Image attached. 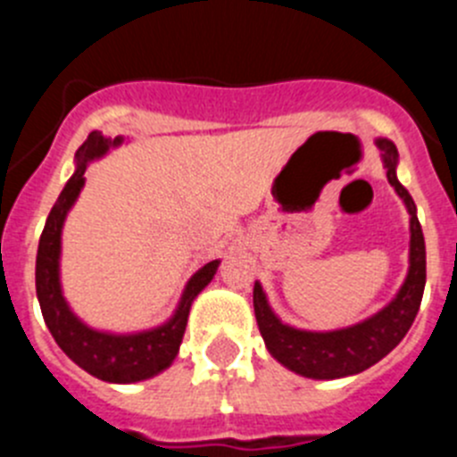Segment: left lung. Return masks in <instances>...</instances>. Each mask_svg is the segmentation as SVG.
<instances>
[{"label": "left lung", "instance_id": "obj_1", "mask_svg": "<svg viewBox=\"0 0 457 457\" xmlns=\"http://www.w3.org/2000/svg\"><path fill=\"white\" fill-rule=\"evenodd\" d=\"M386 179L410 210V272L394 300L373 318L337 332H302L284 325L268 306L261 284L253 286V311L270 354L286 369L313 379H334L361 373L386 357L405 338L421 306L426 288V242L417 220V205L395 179L398 151L389 139H378Z\"/></svg>", "mask_w": 457, "mask_h": 457}]
</instances>
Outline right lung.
<instances>
[{"mask_svg":"<svg viewBox=\"0 0 457 457\" xmlns=\"http://www.w3.org/2000/svg\"><path fill=\"white\" fill-rule=\"evenodd\" d=\"M120 144V137L114 141L100 135L98 130L87 137L82 146L78 148V169L68 180L63 192L59 194L56 204L52 205L47 215L46 228L38 242V256H36V295H38L40 311L46 318V325L54 337L56 345L68 354V357L91 373L93 378L104 379V382H139L157 375L160 370L171 364L179 354L180 343H183L185 327H187L189 306L194 297L210 284L215 277L220 261H210L199 272L189 278L187 288L183 293L179 311L173 313L167 325L151 329V332L128 334V337H116V334L96 332L84 325L68 309L59 284V253H62V228L68 210L78 199L79 189L84 185V171L87 164L96 157L104 155L109 146Z\"/></svg>","mask_w":457,"mask_h":457,"instance_id":"right-lung-1","label":"right lung"}]
</instances>
